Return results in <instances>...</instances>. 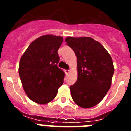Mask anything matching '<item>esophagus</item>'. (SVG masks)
<instances>
[{
    "label": "esophagus",
    "instance_id": "1",
    "mask_svg": "<svg viewBox=\"0 0 131 131\" xmlns=\"http://www.w3.org/2000/svg\"><path fill=\"white\" fill-rule=\"evenodd\" d=\"M69 72H70V70H69V69H65V73L66 74H68Z\"/></svg>",
    "mask_w": 131,
    "mask_h": 131
}]
</instances>
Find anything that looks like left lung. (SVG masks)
Returning a JSON list of instances; mask_svg holds the SVG:
<instances>
[{"label": "left lung", "instance_id": "left-lung-1", "mask_svg": "<svg viewBox=\"0 0 131 131\" xmlns=\"http://www.w3.org/2000/svg\"><path fill=\"white\" fill-rule=\"evenodd\" d=\"M66 42L77 56V80L70 86L73 100L83 108L97 105L106 95L114 73L112 57L91 37H68Z\"/></svg>", "mask_w": 131, "mask_h": 131}]
</instances>
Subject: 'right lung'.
<instances>
[{
  "instance_id": "obj_1",
  "label": "right lung",
  "mask_w": 131,
  "mask_h": 131,
  "mask_svg": "<svg viewBox=\"0 0 131 131\" xmlns=\"http://www.w3.org/2000/svg\"><path fill=\"white\" fill-rule=\"evenodd\" d=\"M61 36L45 35L31 42L23 54L19 75L27 96L34 102L45 104L56 97L63 83L65 73L57 66Z\"/></svg>"
}]
</instances>
